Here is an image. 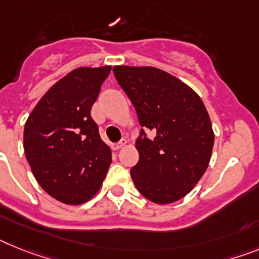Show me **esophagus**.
I'll return each mask as SVG.
<instances>
[{"instance_id": "obj_1", "label": "esophagus", "mask_w": 259, "mask_h": 259, "mask_svg": "<svg viewBox=\"0 0 259 259\" xmlns=\"http://www.w3.org/2000/svg\"><path fill=\"white\" fill-rule=\"evenodd\" d=\"M126 143H127V142H126V140H122L119 143H117V145H113V150H116V151H117V150L123 149V147L126 146Z\"/></svg>"}]
</instances>
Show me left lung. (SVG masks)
Here are the masks:
<instances>
[{"label":"left lung","instance_id":"obj_1","mask_svg":"<svg viewBox=\"0 0 259 259\" xmlns=\"http://www.w3.org/2000/svg\"><path fill=\"white\" fill-rule=\"evenodd\" d=\"M142 127L140 160L130 175L141 195L156 204L183 199L209 164L214 134L205 105L190 85L154 67H113Z\"/></svg>","mask_w":259,"mask_h":259}]
</instances>
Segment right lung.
<instances>
[{
  "label": "right lung",
  "mask_w": 259,
  "mask_h": 259,
  "mask_svg": "<svg viewBox=\"0 0 259 259\" xmlns=\"http://www.w3.org/2000/svg\"><path fill=\"white\" fill-rule=\"evenodd\" d=\"M110 66L79 67L56 81L30 113L23 130L26 159L39 186L68 205L92 199L103 186L112 151L91 109Z\"/></svg>",
  "instance_id": "right-lung-1"
}]
</instances>
